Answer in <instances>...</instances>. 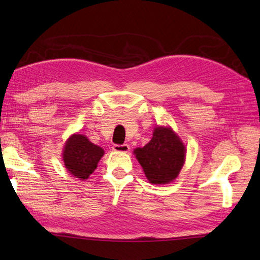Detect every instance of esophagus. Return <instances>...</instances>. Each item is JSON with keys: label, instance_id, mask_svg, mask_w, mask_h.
I'll list each match as a JSON object with an SVG mask.
<instances>
[{"label": "esophagus", "instance_id": "esophagus-1", "mask_svg": "<svg viewBox=\"0 0 260 260\" xmlns=\"http://www.w3.org/2000/svg\"><path fill=\"white\" fill-rule=\"evenodd\" d=\"M113 150L115 152H120V153H127L129 151V145L128 144H115L113 146Z\"/></svg>", "mask_w": 260, "mask_h": 260}]
</instances>
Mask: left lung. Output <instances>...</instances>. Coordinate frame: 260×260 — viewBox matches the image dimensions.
<instances>
[{
	"instance_id": "8db88e82",
	"label": "left lung",
	"mask_w": 260,
	"mask_h": 260,
	"mask_svg": "<svg viewBox=\"0 0 260 260\" xmlns=\"http://www.w3.org/2000/svg\"><path fill=\"white\" fill-rule=\"evenodd\" d=\"M134 153L147 180L153 184H165L172 182L183 167L185 147L169 127H156L151 142Z\"/></svg>"
}]
</instances>
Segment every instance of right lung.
<instances>
[{"mask_svg":"<svg viewBox=\"0 0 260 260\" xmlns=\"http://www.w3.org/2000/svg\"><path fill=\"white\" fill-rule=\"evenodd\" d=\"M104 155V150L87 139L86 136L75 134L66 143L63 148V162L66 168L76 178L88 179L99 159Z\"/></svg>","mask_w":260,"mask_h":260,"instance_id":"right-lung-1","label":"right lung"}]
</instances>
